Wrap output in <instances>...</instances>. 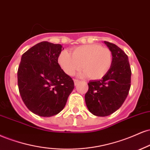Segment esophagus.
I'll use <instances>...</instances> for the list:
<instances>
[{
  "label": "esophagus",
  "instance_id": "1",
  "mask_svg": "<svg viewBox=\"0 0 150 150\" xmlns=\"http://www.w3.org/2000/svg\"><path fill=\"white\" fill-rule=\"evenodd\" d=\"M74 84H75V86H76L77 84H78L80 82V81L77 80V79H74Z\"/></svg>",
  "mask_w": 150,
  "mask_h": 150
}]
</instances>
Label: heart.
<instances>
[{
    "mask_svg": "<svg viewBox=\"0 0 150 150\" xmlns=\"http://www.w3.org/2000/svg\"><path fill=\"white\" fill-rule=\"evenodd\" d=\"M72 55L62 50L57 58L58 64L65 74L74 76L81 67L83 75L91 79L103 78L110 69L112 64V53L108 47L99 44H89L76 47Z\"/></svg>",
    "mask_w": 150,
    "mask_h": 150,
    "instance_id": "obj_1",
    "label": "heart"
}]
</instances>
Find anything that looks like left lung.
<instances>
[{
    "instance_id": "left-lung-1",
    "label": "left lung",
    "mask_w": 150,
    "mask_h": 150,
    "mask_svg": "<svg viewBox=\"0 0 150 150\" xmlns=\"http://www.w3.org/2000/svg\"><path fill=\"white\" fill-rule=\"evenodd\" d=\"M112 53V64L100 80L90 81L85 95L86 106L98 117H107L121 107L131 88V69L128 57L115 44L104 41Z\"/></svg>"
}]
</instances>
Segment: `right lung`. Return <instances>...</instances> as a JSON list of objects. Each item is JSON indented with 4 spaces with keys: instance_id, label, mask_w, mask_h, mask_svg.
I'll return each mask as SVG.
<instances>
[{
    "instance_id": "right-lung-1",
    "label": "right lung",
    "mask_w": 150,
    "mask_h": 150,
    "mask_svg": "<svg viewBox=\"0 0 150 150\" xmlns=\"http://www.w3.org/2000/svg\"><path fill=\"white\" fill-rule=\"evenodd\" d=\"M62 46L47 41L33 45L22 54L17 71L21 98L29 110L50 117L64 109L74 83L58 64Z\"/></svg>"
}]
</instances>
